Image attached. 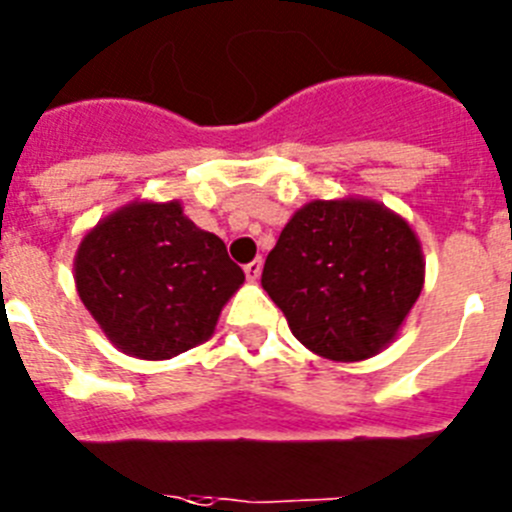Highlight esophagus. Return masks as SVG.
Wrapping results in <instances>:
<instances>
[{
	"mask_svg": "<svg viewBox=\"0 0 512 512\" xmlns=\"http://www.w3.org/2000/svg\"><path fill=\"white\" fill-rule=\"evenodd\" d=\"M260 273H262V260H260V257L244 265V275H247V281H257V278H260Z\"/></svg>",
	"mask_w": 512,
	"mask_h": 512,
	"instance_id": "34e87169",
	"label": "esophagus"
}]
</instances>
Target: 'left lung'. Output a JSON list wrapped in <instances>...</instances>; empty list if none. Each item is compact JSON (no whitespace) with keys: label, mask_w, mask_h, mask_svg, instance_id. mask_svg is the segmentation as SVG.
Wrapping results in <instances>:
<instances>
[{"label":"left lung","mask_w":512,"mask_h":512,"mask_svg":"<svg viewBox=\"0 0 512 512\" xmlns=\"http://www.w3.org/2000/svg\"><path fill=\"white\" fill-rule=\"evenodd\" d=\"M425 283L410 224L366 198L293 213L262 268V288L293 337L330 361H366L394 340Z\"/></svg>","instance_id":"8db88e82"}]
</instances>
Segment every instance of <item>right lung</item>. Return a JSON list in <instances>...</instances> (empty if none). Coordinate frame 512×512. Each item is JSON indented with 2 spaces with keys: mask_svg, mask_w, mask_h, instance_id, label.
<instances>
[{
  "mask_svg": "<svg viewBox=\"0 0 512 512\" xmlns=\"http://www.w3.org/2000/svg\"><path fill=\"white\" fill-rule=\"evenodd\" d=\"M74 281L102 332L123 353L167 361L206 342L244 283L226 244L177 201L128 203L87 231Z\"/></svg>",
  "mask_w": 512,
  "mask_h": 512,
  "instance_id": "right-lung-1",
  "label": "right lung"
}]
</instances>
